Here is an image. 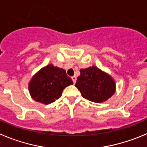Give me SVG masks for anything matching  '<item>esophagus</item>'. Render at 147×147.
I'll return each mask as SVG.
<instances>
[{
	"label": "esophagus",
	"instance_id": "1",
	"mask_svg": "<svg viewBox=\"0 0 147 147\" xmlns=\"http://www.w3.org/2000/svg\"><path fill=\"white\" fill-rule=\"evenodd\" d=\"M72 81H73V83H75V82H76V80H77L76 76H72Z\"/></svg>",
	"mask_w": 147,
	"mask_h": 147
}]
</instances>
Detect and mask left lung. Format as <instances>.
<instances>
[{
	"label": "left lung",
	"mask_w": 147,
	"mask_h": 147,
	"mask_svg": "<svg viewBox=\"0 0 147 147\" xmlns=\"http://www.w3.org/2000/svg\"><path fill=\"white\" fill-rule=\"evenodd\" d=\"M80 72L75 86L86 100L101 103L111 98L116 92L113 78L96 66L80 69Z\"/></svg>",
	"instance_id": "1"
}]
</instances>
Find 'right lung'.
I'll use <instances>...</instances> for the list:
<instances>
[{"label":"right lung","mask_w":147,"mask_h":147,"mask_svg":"<svg viewBox=\"0 0 147 147\" xmlns=\"http://www.w3.org/2000/svg\"><path fill=\"white\" fill-rule=\"evenodd\" d=\"M73 84L64 69L48 64L39 69L28 83L31 96L35 101L48 105L61 97L63 90Z\"/></svg>","instance_id":"add662e5"}]
</instances>
